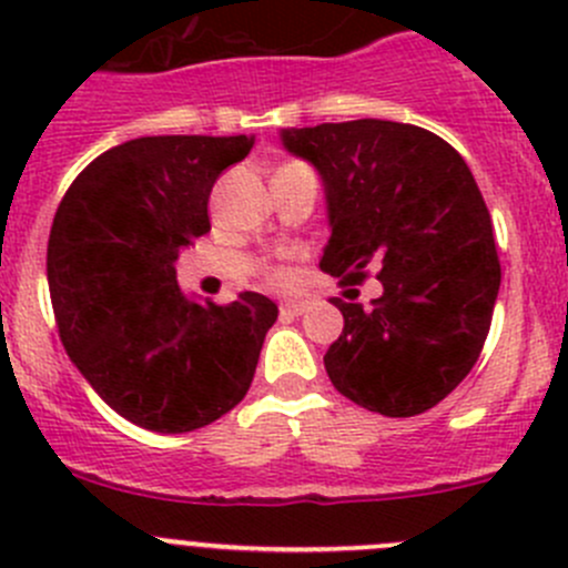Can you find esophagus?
I'll return each instance as SVG.
<instances>
[{"label": "esophagus", "mask_w": 568, "mask_h": 568, "mask_svg": "<svg viewBox=\"0 0 568 568\" xmlns=\"http://www.w3.org/2000/svg\"><path fill=\"white\" fill-rule=\"evenodd\" d=\"M280 311L288 313V316H302V313L307 311V302H283V305H280Z\"/></svg>", "instance_id": "obj_1"}]
</instances>
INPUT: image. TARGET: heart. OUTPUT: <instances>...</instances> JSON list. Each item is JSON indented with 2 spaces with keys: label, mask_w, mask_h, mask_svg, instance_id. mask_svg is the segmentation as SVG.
<instances>
[{
  "label": "heart",
  "mask_w": 568,
  "mask_h": 568,
  "mask_svg": "<svg viewBox=\"0 0 568 568\" xmlns=\"http://www.w3.org/2000/svg\"><path fill=\"white\" fill-rule=\"evenodd\" d=\"M272 280H280V274H272Z\"/></svg>",
  "instance_id": "b5f03b06"
}]
</instances>
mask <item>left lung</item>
I'll return each mask as SVG.
<instances>
[{"instance_id":"8db88e82","label":"left lung","mask_w":568,"mask_h":568,"mask_svg":"<svg viewBox=\"0 0 568 568\" xmlns=\"http://www.w3.org/2000/svg\"><path fill=\"white\" fill-rule=\"evenodd\" d=\"M283 145L318 170L332 236L321 268L382 283L374 307L332 296L343 332L324 354L337 393L387 417L432 409L478 363L500 261L467 162L443 136L393 120L285 129Z\"/></svg>"}]
</instances>
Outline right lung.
I'll return each instance as SVG.
<instances>
[{
	"label": "right lung",
	"mask_w": 568,
	"mask_h": 568,
	"mask_svg": "<svg viewBox=\"0 0 568 568\" xmlns=\"http://www.w3.org/2000/svg\"><path fill=\"white\" fill-rule=\"evenodd\" d=\"M252 136H140L109 148L68 186L45 274L57 329L84 379L125 420L183 434L244 398L277 305L186 300L178 252L211 231L216 178Z\"/></svg>",
	"instance_id": "1"
}]
</instances>
